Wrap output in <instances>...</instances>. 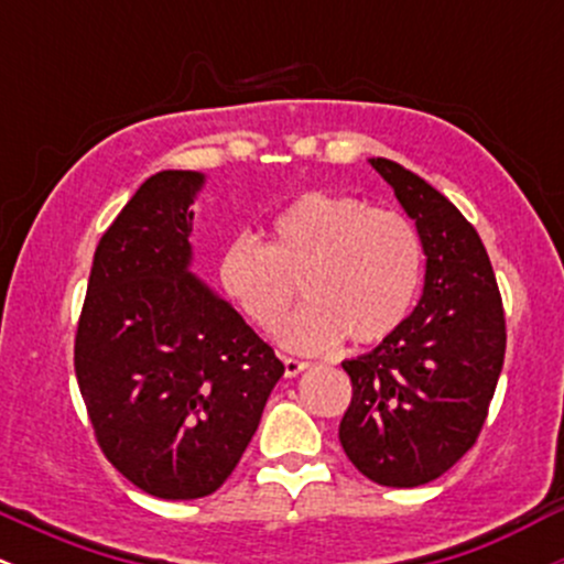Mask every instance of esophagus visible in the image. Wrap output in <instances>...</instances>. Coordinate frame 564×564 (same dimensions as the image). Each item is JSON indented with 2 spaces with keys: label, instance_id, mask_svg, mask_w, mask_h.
<instances>
[{
  "label": "esophagus",
  "instance_id": "esophagus-1",
  "mask_svg": "<svg viewBox=\"0 0 564 564\" xmlns=\"http://www.w3.org/2000/svg\"><path fill=\"white\" fill-rule=\"evenodd\" d=\"M283 368H286V377L294 379L300 377L302 371H307L310 364H304V360H296V358H283Z\"/></svg>",
  "mask_w": 564,
  "mask_h": 564
}]
</instances>
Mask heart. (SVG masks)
<instances>
[{
	"instance_id": "obj_1",
	"label": "heart",
	"mask_w": 564,
	"mask_h": 564,
	"mask_svg": "<svg viewBox=\"0 0 564 564\" xmlns=\"http://www.w3.org/2000/svg\"><path fill=\"white\" fill-rule=\"evenodd\" d=\"M278 341L294 352H323L349 336L373 345L390 336L416 300L422 241L405 217L371 209L339 193H302L270 219V243L236 236L217 260L223 294L262 332L294 304Z\"/></svg>"
}]
</instances>
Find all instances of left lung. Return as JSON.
<instances>
[{
  "label": "left lung",
  "mask_w": 564,
  "mask_h": 564,
  "mask_svg": "<svg viewBox=\"0 0 564 564\" xmlns=\"http://www.w3.org/2000/svg\"><path fill=\"white\" fill-rule=\"evenodd\" d=\"M416 223L424 289L371 352L341 364L352 403L339 424L349 462L387 488H416L475 445L507 349L488 251L467 217L398 161L368 159Z\"/></svg>",
  "instance_id": "8db88e82"
}]
</instances>
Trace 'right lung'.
Here are the masks:
<instances>
[{"instance_id": "1", "label": "right lung", "mask_w": 564, "mask_h": 564, "mask_svg": "<svg viewBox=\"0 0 564 564\" xmlns=\"http://www.w3.org/2000/svg\"><path fill=\"white\" fill-rule=\"evenodd\" d=\"M206 174L138 187L95 249L74 366L108 462L166 501L230 477L283 377L275 352L193 273V204Z\"/></svg>"}]
</instances>
